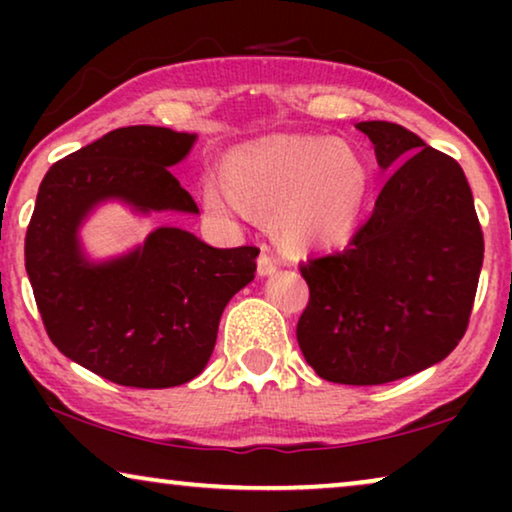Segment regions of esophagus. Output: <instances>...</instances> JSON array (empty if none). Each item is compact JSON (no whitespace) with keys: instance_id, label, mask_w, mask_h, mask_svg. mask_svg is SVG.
<instances>
[{"instance_id":"34e87169","label":"esophagus","mask_w":512,"mask_h":512,"mask_svg":"<svg viewBox=\"0 0 512 512\" xmlns=\"http://www.w3.org/2000/svg\"><path fill=\"white\" fill-rule=\"evenodd\" d=\"M277 270V258L272 256V251L268 247L261 249V256H258V275L268 277Z\"/></svg>"}]
</instances>
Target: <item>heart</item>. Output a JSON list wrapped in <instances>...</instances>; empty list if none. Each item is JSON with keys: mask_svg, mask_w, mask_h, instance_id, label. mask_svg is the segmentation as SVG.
<instances>
[{"mask_svg": "<svg viewBox=\"0 0 512 512\" xmlns=\"http://www.w3.org/2000/svg\"><path fill=\"white\" fill-rule=\"evenodd\" d=\"M223 182L202 179V202L216 216L244 209L272 219L289 254L331 251L352 240L373 191V167L331 137H277L242 146L223 160Z\"/></svg>", "mask_w": 512, "mask_h": 512, "instance_id": "obj_1", "label": "heart"}]
</instances>
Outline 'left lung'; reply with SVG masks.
I'll use <instances>...</instances> for the list:
<instances>
[{
    "instance_id": "left-lung-1",
    "label": "left lung",
    "mask_w": 512,
    "mask_h": 512,
    "mask_svg": "<svg viewBox=\"0 0 512 512\" xmlns=\"http://www.w3.org/2000/svg\"><path fill=\"white\" fill-rule=\"evenodd\" d=\"M356 128L391 177L345 249L300 263L310 303L296 335L321 380L370 387L431 368L459 345L485 242L457 160L403 125Z\"/></svg>"
}]
</instances>
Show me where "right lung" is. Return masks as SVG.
<instances>
[{"label": "right lung", "instance_id": "1", "mask_svg": "<svg viewBox=\"0 0 512 512\" xmlns=\"http://www.w3.org/2000/svg\"><path fill=\"white\" fill-rule=\"evenodd\" d=\"M198 135L156 125L111 130L46 172L25 237V270L48 338L67 359L137 389L191 382L214 352L228 300L256 272V247L214 249L177 226L90 261L79 230L102 202L137 214H198L170 172Z\"/></svg>", "mask_w": 512, "mask_h": 512}]
</instances>
